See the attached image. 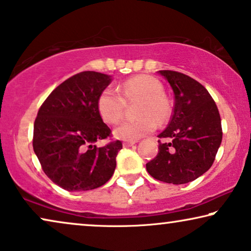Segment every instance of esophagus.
<instances>
[{"label": "esophagus", "mask_w": 251, "mask_h": 251, "mask_svg": "<svg viewBox=\"0 0 251 251\" xmlns=\"http://www.w3.org/2000/svg\"><path fill=\"white\" fill-rule=\"evenodd\" d=\"M136 142H125L123 143V147H130V146H132Z\"/></svg>", "instance_id": "obj_1"}]
</instances>
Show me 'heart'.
Instances as JSON below:
<instances>
[{"label": "heart", "instance_id": "b5f03b06", "mask_svg": "<svg viewBox=\"0 0 251 251\" xmlns=\"http://www.w3.org/2000/svg\"><path fill=\"white\" fill-rule=\"evenodd\" d=\"M118 90L106 88L97 100L98 112L101 119L109 125H116L125 115L126 104L137 105L135 114L138 118L128 120L115 129L116 138L135 142L150 135L155 123L162 126L169 121L171 107L164 97L163 87L159 80L151 75H137L126 80Z\"/></svg>", "mask_w": 251, "mask_h": 251}]
</instances>
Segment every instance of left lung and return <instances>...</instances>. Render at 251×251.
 Segmentation results:
<instances>
[{
	"mask_svg": "<svg viewBox=\"0 0 251 251\" xmlns=\"http://www.w3.org/2000/svg\"><path fill=\"white\" fill-rule=\"evenodd\" d=\"M159 73L173 88L175 106L169 125L159 135L167 142L159 140V152L146 170L160 181L186 184L214 163L223 137L221 115L200 82L176 71Z\"/></svg>",
	"mask_w": 251,
	"mask_h": 251,
	"instance_id": "8db88e82",
	"label": "left lung"
}]
</instances>
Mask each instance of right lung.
Segmentation results:
<instances>
[{
    "mask_svg": "<svg viewBox=\"0 0 251 251\" xmlns=\"http://www.w3.org/2000/svg\"><path fill=\"white\" fill-rule=\"evenodd\" d=\"M109 83L108 75L81 72L58 85L37 112L34 152L44 174L64 190H95L114 174L122 142L95 145L112 137L97 107L99 95Z\"/></svg>",
    "mask_w": 251,
    "mask_h": 251,
    "instance_id": "add662e5",
    "label": "right lung"
}]
</instances>
